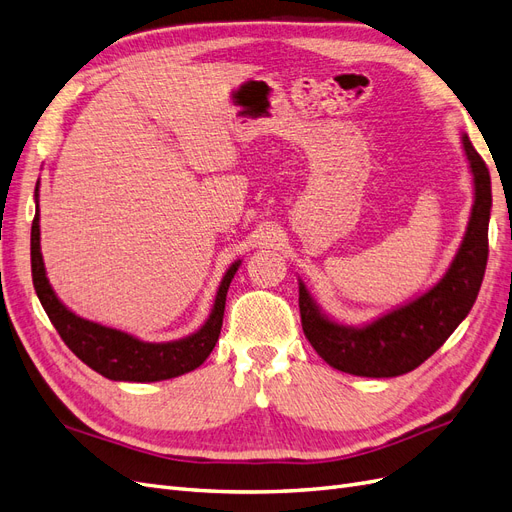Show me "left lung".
I'll return each mask as SVG.
<instances>
[{"instance_id": "left-lung-1", "label": "left lung", "mask_w": 512, "mask_h": 512, "mask_svg": "<svg viewBox=\"0 0 512 512\" xmlns=\"http://www.w3.org/2000/svg\"><path fill=\"white\" fill-rule=\"evenodd\" d=\"M463 149L474 175L470 224L453 265L423 297L356 329L329 320L309 297L307 288L299 284L303 333L331 367L365 378L408 374L425 363L470 314L489 256L491 177L466 134Z\"/></svg>"}]
</instances>
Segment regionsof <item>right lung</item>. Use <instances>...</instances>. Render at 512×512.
<instances>
[{
    "mask_svg": "<svg viewBox=\"0 0 512 512\" xmlns=\"http://www.w3.org/2000/svg\"><path fill=\"white\" fill-rule=\"evenodd\" d=\"M38 196V185H36ZM40 215L36 209L32 222V277L38 299L44 307L46 316L53 322L59 337L64 344L79 356V359L89 365L98 374L108 380H123V382H158L177 378L181 374L196 369L205 363L215 342L220 337L222 320H224V305L226 292L235 277L241 260L230 265L224 280L220 284L218 297L211 309L209 320L200 327L194 335H188L177 342L166 344H149L141 342L128 333L102 327L98 322L85 320L72 314L70 309L61 303L46 280L44 262L40 254Z\"/></svg>",
    "mask_w": 512,
    "mask_h": 512,
    "instance_id": "add662e5",
    "label": "right lung"
}]
</instances>
